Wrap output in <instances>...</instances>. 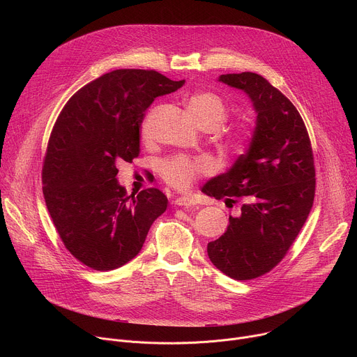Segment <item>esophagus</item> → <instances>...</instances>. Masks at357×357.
Listing matches in <instances>:
<instances>
[{"label": "esophagus", "instance_id": "esophagus-1", "mask_svg": "<svg viewBox=\"0 0 357 357\" xmlns=\"http://www.w3.org/2000/svg\"><path fill=\"white\" fill-rule=\"evenodd\" d=\"M175 205L181 208H193L197 205V203L190 196H179V197H175Z\"/></svg>", "mask_w": 357, "mask_h": 357}]
</instances>
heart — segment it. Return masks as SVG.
Here are the masks:
<instances>
[{
    "mask_svg": "<svg viewBox=\"0 0 357 357\" xmlns=\"http://www.w3.org/2000/svg\"><path fill=\"white\" fill-rule=\"evenodd\" d=\"M188 112L199 128H213L215 131L222 127L227 119V107L225 101L215 93H199L193 96L188 103ZM245 132L240 131L237 139H244ZM209 164L203 160H189L185 157H175L165 160L160 164L162 179L174 188H188L200 174L209 171Z\"/></svg>",
    "mask_w": 357,
    "mask_h": 357,
    "instance_id": "b5f03b06",
    "label": "heart"
}]
</instances>
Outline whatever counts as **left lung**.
I'll return each instance as SVG.
<instances>
[{
    "label": "left lung",
    "mask_w": 357,
    "mask_h": 357,
    "mask_svg": "<svg viewBox=\"0 0 357 357\" xmlns=\"http://www.w3.org/2000/svg\"><path fill=\"white\" fill-rule=\"evenodd\" d=\"M218 80L248 96L256 127L233 167L202 188L229 206L238 203L227 230L208 244V256L223 274L245 281L271 271L307 222L315 196L314 155L298 110L267 79L243 72Z\"/></svg>",
    "instance_id": "obj_1"
}]
</instances>
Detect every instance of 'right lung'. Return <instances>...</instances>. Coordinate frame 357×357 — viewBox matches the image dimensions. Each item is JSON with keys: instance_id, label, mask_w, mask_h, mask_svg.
Here are the masks:
<instances>
[{"instance_id": "add662e5", "label": "right lung", "mask_w": 357, "mask_h": 357, "mask_svg": "<svg viewBox=\"0 0 357 357\" xmlns=\"http://www.w3.org/2000/svg\"><path fill=\"white\" fill-rule=\"evenodd\" d=\"M183 84L155 70L119 69L82 87L61 112L45 155L43 196L65 247L84 266L110 271L131 261L167 211L160 189L128 196L117 165L138 157L152 101Z\"/></svg>"}]
</instances>
